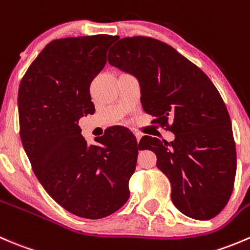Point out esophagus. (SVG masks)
Returning <instances> with one entry per match:
<instances>
[{
    "instance_id": "obj_1",
    "label": "esophagus",
    "mask_w": 250,
    "mask_h": 250,
    "mask_svg": "<svg viewBox=\"0 0 250 250\" xmlns=\"http://www.w3.org/2000/svg\"><path fill=\"white\" fill-rule=\"evenodd\" d=\"M135 136H136V140H137V142L141 140V137H142V136H141V133H138V132H135Z\"/></svg>"
}]
</instances>
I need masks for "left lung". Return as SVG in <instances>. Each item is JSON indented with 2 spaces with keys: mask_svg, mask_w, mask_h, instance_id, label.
Segmentation results:
<instances>
[{
  "mask_svg": "<svg viewBox=\"0 0 250 250\" xmlns=\"http://www.w3.org/2000/svg\"><path fill=\"white\" fill-rule=\"evenodd\" d=\"M109 52L110 65L138 80L153 123L175 135L172 142L150 136L140 141L170 180L174 206L192 219L216 216L231 197L237 169L231 120L219 91L196 64L155 39H120Z\"/></svg>",
  "mask_w": 250,
  "mask_h": 250,
  "instance_id": "1",
  "label": "left lung"
}]
</instances>
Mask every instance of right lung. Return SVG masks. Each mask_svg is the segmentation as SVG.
Instances as JSON below:
<instances>
[{
	"instance_id": "add662e5",
	"label": "right lung",
	"mask_w": 250,
	"mask_h": 250,
	"mask_svg": "<svg viewBox=\"0 0 250 250\" xmlns=\"http://www.w3.org/2000/svg\"><path fill=\"white\" fill-rule=\"evenodd\" d=\"M117 36L66 38L49 42L19 85L21 138L34 172L47 193L76 216L102 219L130 197L136 137L123 127L87 145L80 118L95 113L90 85L105 65Z\"/></svg>"
}]
</instances>
